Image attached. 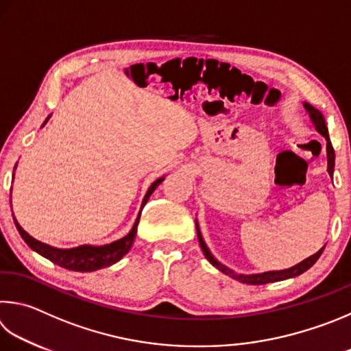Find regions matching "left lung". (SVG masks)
<instances>
[{
    "instance_id": "8db88e82",
    "label": "left lung",
    "mask_w": 351,
    "mask_h": 351,
    "mask_svg": "<svg viewBox=\"0 0 351 351\" xmlns=\"http://www.w3.org/2000/svg\"><path fill=\"white\" fill-rule=\"evenodd\" d=\"M304 107L305 110L308 112L311 121H313V124L316 127V130L321 133V135L327 139V161H328V165H327V170H328V175L331 176L333 175V169H335V150L333 147H331V143H330V138H328V130H327V125H326V119H324L322 113L315 109L313 106H310L307 103H304ZM196 232H197V239H199V245L202 248L204 254H206V258L208 259V263L212 264L213 267H216L219 271L226 273L227 276H230L233 279H237V281L239 282H244V284H252V285H263V284H269V282H278V281H284V279H289V278H295V276H299L301 273L307 271L311 265H313L317 259H319V256L324 252V248H326V245H324L319 252L311 254L310 258L304 259L302 263H299L296 265H293L291 269H287V270H279V271H265V273H256V275H238V273L232 271L230 269H227L226 265H222L221 263H218L213 258V254L210 253L208 247L206 245V242H204L202 237H201V232H199V227H197L196 224Z\"/></svg>"
}]
</instances>
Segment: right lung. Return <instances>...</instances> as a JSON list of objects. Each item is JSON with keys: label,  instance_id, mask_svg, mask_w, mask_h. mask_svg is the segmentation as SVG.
Here are the masks:
<instances>
[{"label": "right lung", "instance_id": "1", "mask_svg": "<svg viewBox=\"0 0 351 351\" xmlns=\"http://www.w3.org/2000/svg\"><path fill=\"white\" fill-rule=\"evenodd\" d=\"M47 119H46V123H47ZM46 123H44V124H46ZM15 169H16V165H15ZM162 181H164V178H159V180H156L149 187L147 193H145L144 199H143L141 210H139L138 218L135 221V224H133L132 230L127 233L124 238H121V239L114 241V242H110V244H106V245H99V247L80 245V247H75V248H55V247H50L47 244H44V242L36 241L35 238H32L30 234L27 232H24L23 227L18 224L15 216H14V221H15V226L18 228V232H20V234H21V238L25 241V244H27L32 248V250L40 253L41 256H44L49 261H52L53 264L62 267V269H67V270H72V271H95V270L104 269V267H109L114 263H118V261L123 258L124 254L129 253L133 241H135V238H136L139 218H141V212H143V208L145 206V202L149 201L150 195L155 192V189Z\"/></svg>", "mask_w": 351, "mask_h": 351}]
</instances>
